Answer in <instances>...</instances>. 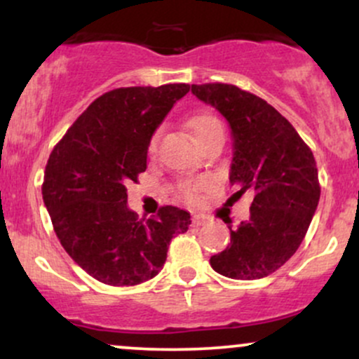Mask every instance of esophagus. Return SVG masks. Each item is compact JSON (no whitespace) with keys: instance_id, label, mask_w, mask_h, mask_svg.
Returning a JSON list of instances; mask_svg holds the SVG:
<instances>
[{"instance_id":"esophagus-1","label":"esophagus","mask_w":359,"mask_h":359,"mask_svg":"<svg viewBox=\"0 0 359 359\" xmlns=\"http://www.w3.org/2000/svg\"><path fill=\"white\" fill-rule=\"evenodd\" d=\"M205 222H208V217L203 216V214H194V216H192V226H194V228L204 226Z\"/></svg>"}]
</instances>
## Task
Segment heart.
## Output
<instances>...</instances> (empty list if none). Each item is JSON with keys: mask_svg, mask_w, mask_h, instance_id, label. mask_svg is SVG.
<instances>
[{"mask_svg": "<svg viewBox=\"0 0 359 359\" xmlns=\"http://www.w3.org/2000/svg\"><path fill=\"white\" fill-rule=\"evenodd\" d=\"M189 128L192 130L194 137H196L197 142H204L205 138L212 137V135H224V126H222V123L217 119L216 116H212V114H197V116H192L191 119L187 121ZM156 143H158V133H155L154 137L150 140V150H155ZM204 187L203 182H182L179 185V191L182 194V197L185 201H189V203H194V201L197 199V196H199L201 189Z\"/></svg>", "mask_w": 359, "mask_h": 359, "instance_id": "heart-1", "label": "heart"}]
</instances>
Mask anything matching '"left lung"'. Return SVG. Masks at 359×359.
Masks as SVG:
<instances>
[{
    "mask_svg": "<svg viewBox=\"0 0 359 359\" xmlns=\"http://www.w3.org/2000/svg\"><path fill=\"white\" fill-rule=\"evenodd\" d=\"M192 93L231 126L233 197L253 194L250 221L229 228L231 243L211 257V266L229 278H263L278 270L306 238L320 197L314 155L288 119L248 90L209 82L192 84Z\"/></svg>",
    "mask_w": 359,
    "mask_h": 359,
    "instance_id": "8db88e82",
    "label": "left lung"
}]
</instances>
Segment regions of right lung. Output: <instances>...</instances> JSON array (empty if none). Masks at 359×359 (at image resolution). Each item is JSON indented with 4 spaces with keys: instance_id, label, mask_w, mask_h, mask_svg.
<instances>
[{
    "instance_id": "1",
    "label": "right lung",
    "mask_w": 359,
    "mask_h": 359,
    "mask_svg": "<svg viewBox=\"0 0 359 359\" xmlns=\"http://www.w3.org/2000/svg\"><path fill=\"white\" fill-rule=\"evenodd\" d=\"M189 84L118 88L94 100L48 156L43 203L60 245L82 270L106 285L154 278L191 214L162 205L150 219L126 205V184L147 170L154 131Z\"/></svg>"
}]
</instances>
